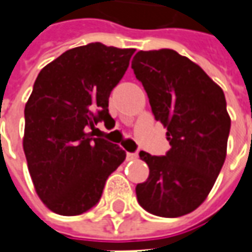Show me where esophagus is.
Here are the masks:
<instances>
[{"label":"esophagus","mask_w":252,"mask_h":252,"mask_svg":"<svg viewBox=\"0 0 252 252\" xmlns=\"http://www.w3.org/2000/svg\"><path fill=\"white\" fill-rule=\"evenodd\" d=\"M126 158L128 160H136L138 158V153H126Z\"/></svg>","instance_id":"esophagus-1"}]
</instances>
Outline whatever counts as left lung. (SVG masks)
<instances>
[{"instance_id": "obj_1", "label": "left lung", "mask_w": 252, "mask_h": 252, "mask_svg": "<svg viewBox=\"0 0 252 252\" xmlns=\"http://www.w3.org/2000/svg\"><path fill=\"white\" fill-rule=\"evenodd\" d=\"M131 67L171 146L165 156L139 153L150 172L136 185L138 203L157 217H182L204 201L225 162L226 99L203 68L174 49L139 51Z\"/></svg>"}]
</instances>
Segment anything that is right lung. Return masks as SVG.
Masks as SVG:
<instances>
[{
  "label": "right lung",
  "mask_w": 252,
  "mask_h": 252,
  "mask_svg": "<svg viewBox=\"0 0 252 252\" xmlns=\"http://www.w3.org/2000/svg\"><path fill=\"white\" fill-rule=\"evenodd\" d=\"M133 52L92 42L66 51L37 77L25 107L23 149L35 191L51 211L73 217L91 210L126 160L119 145L94 138V129L113 120L109 96Z\"/></svg>",
  "instance_id": "add662e5"
}]
</instances>
